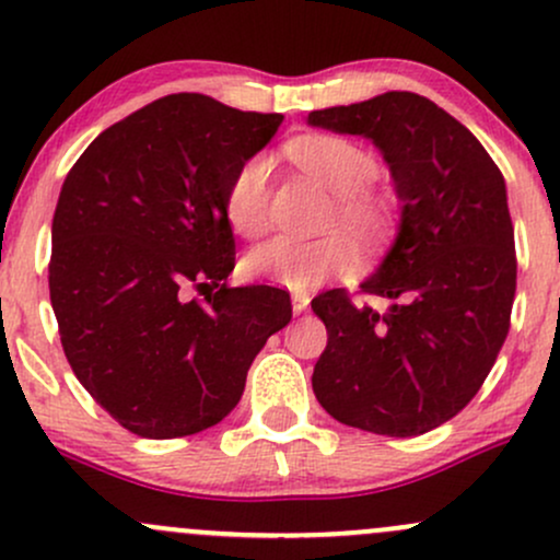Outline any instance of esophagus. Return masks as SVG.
Returning <instances> with one entry per match:
<instances>
[{"label":"esophagus","mask_w":560,"mask_h":560,"mask_svg":"<svg viewBox=\"0 0 560 560\" xmlns=\"http://www.w3.org/2000/svg\"><path fill=\"white\" fill-rule=\"evenodd\" d=\"M307 305H311V298H307L305 292H294L292 294V311L298 313V316H300V313L307 311Z\"/></svg>","instance_id":"1"}]
</instances>
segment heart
Listing matches in <instances>:
<instances>
[{
    "label": "heart",
    "instance_id": "obj_1",
    "mask_svg": "<svg viewBox=\"0 0 560 560\" xmlns=\"http://www.w3.org/2000/svg\"><path fill=\"white\" fill-rule=\"evenodd\" d=\"M294 165L337 195L334 218L355 234L371 236L389 223L392 202L369 182L376 176V160L358 141L337 133H307L287 147ZM223 215L242 236H258L268 226L266 160L249 158L236 168L223 195ZM358 249L350 236L329 234L320 240L276 236L249 249L244 273L287 289H311L334 276L355 271Z\"/></svg>",
    "mask_w": 560,
    "mask_h": 560
}]
</instances>
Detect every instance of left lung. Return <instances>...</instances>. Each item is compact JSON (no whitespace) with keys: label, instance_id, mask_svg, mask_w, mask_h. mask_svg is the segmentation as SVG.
I'll return each instance as SVG.
<instances>
[{"label":"left lung","instance_id":"1","mask_svg":"<svg viewBox=\"0 0 560 560\" xmlns=\"http://www.w3.org/2000/svg\"><path fill=\"white\" fill-rule=\"evenodd\" d=\"M307 124L371 139L402 202L400 231L355 305L345 289L311 302L329 342L313 392L347 427L432 432L471 402L498 361L516 294L505 182L479 139L413 92L326 107Z\"/></svg>","mask_w":560,"mask_h":560}]
</instances>
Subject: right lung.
I'll use <instances>...</instances> for the list:
<instances>
[{
	"instance_id": "right-lung-1",
	"label": "right lung",
	"mask_w": 560,
	"mask_h": 560,
	"mask_svg": "<svg viewBox=\"0 0 560 560\" xmlns=\"http://www.w3.org/2000/svg\"><path fill=\"white\" fill-rule=\"evenodd\" d=\"M284 115L168 94L105 128L75 160L52 218L49 300L73 374L147 440L215 427L240 402L292 302L229 287L223 195ZM189 288L205 301L186 299Z\"/></svg>"
}]
</instances>
